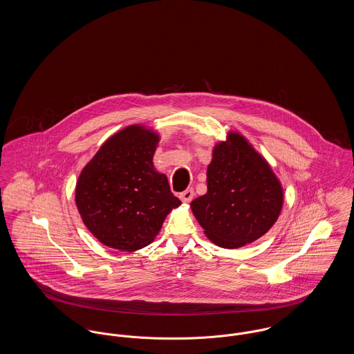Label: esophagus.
Returning a JSON list of instances; mask_svg holds the SVG:
<instances>
[{
    "label": "esophagus",
    "instance_id": "34e87169",
    "mask_svg": "<svg viewBox=\"0 0 354 354\" xmlns=\"http://www.w3.org/2000/svg\"><path fill=\"white\" fill-rule=\"evenodd\" d=\"M194 189L192 188H187L186 191H183L180 195H179V198H180V201L183 202V203H189L191 201H192V198H194Z\"/></svg>",
    "mask_w": 354,
    "mask_h": 354
}]
</instances>
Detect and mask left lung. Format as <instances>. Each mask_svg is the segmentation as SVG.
<instances>
[{
    "label": "left lung",
    "instance_id": "obj_1",
    "mask_svg": "<svg viewBox=\"0 0 354 354\" xmlns=\"http://www.w3.org/2000/svg\"><path fill=\"white\" fill-rule=\"evenodd\" d=\"M283 189L269 163L238 132L218 143L207 167V192L191 209L208 239L238 249L265 235L277 222Z\"/></svg>",
    "mask_w": 354,
    "mask_h": 354
}]
</instances>
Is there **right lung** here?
<instances>
[{
	"label": "right lung",
	"instance_id": "obj_1",
	"mask_svg": "<svg viewBox=\"0 0 354 354\" xmlns=\"http://www.w3.org/2000/svg\"><path fill=\"white\" fill-rule=\"evenodd\" d=\"M156 132L129 125L111 136L84 167L76 206L84 225L103 245L122 251L148 246L180 201L165 174L153 168Z\"/></svg>",
	"mask_w": 354,
	"mask_h": 354
}]
</instances>
